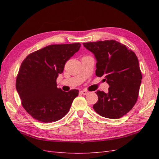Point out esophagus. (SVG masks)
<instances>
[{
	"mask_svg": "<svg viewBox=\"0 0 159 159\" xmlns=\"http://www.w3.org/2000/svg\"><path fill=\"white\" fill-rule=\"evenodd\" d=\"M80 92H81V93H82L83 95H87L88 93V91H86V90H82V91H81Z\"/></svg>",
	"mask_w": 159,
	"mask_h": 159,
	"instance_id": "34e87169",
	"label": "esophagus"
}]
</instances>
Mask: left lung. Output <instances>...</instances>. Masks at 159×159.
<instances>
[{"label": "left lung", "mask_w": 159, "mask_h": 159, "mask_svg": "<svg viewBox=\"0 0 159 159\" xmlns=\"http://www.w3.org/2000/svg\"><path fill=\"white\" fill-rule=\"evenodd\" d=\"M97 60L95 74L105 75L108 92L97 91L93 108L101 116L119 119L133 107L138 98L142 74L134 52L113 40L83 43Z\"/></svg>", "instance_id": "8db88e82"}]
</instances>
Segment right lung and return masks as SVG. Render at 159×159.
<instances>
[{
    "mask_svg": "<svg viewBox=\"0 0 159 159\" xmlns=\"http://www.w3.org/2000/svg\"><path fill=\"white\" fill-rule=\"evenodd\" d=\"M80 46V43L50 45L31 53L22 61L16 88L23 107L33 118L52 123L68 113L79 91H62L57 88L56 79Z\"/></svg>",
    "mask_w": 159,
    "mask_h": 159,
    "instance_id": "add662e5",
    "label": "right lung"
}]
</instances>
